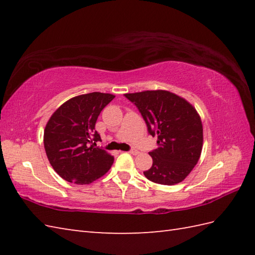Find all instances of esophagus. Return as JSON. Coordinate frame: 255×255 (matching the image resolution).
Instances as JSON below:
<instances>
[{"label":"esophagus","mask_w":255,"mask_h":255,"mask_svg":"<svg viewBox=\"0 0 255 255\" xmlns=\"http://www.w3.org/2000/svg\"><path fill=\"white\" fill-rule=\"evenodd\" d=\"M129 153H131V154H133V155H136V154H138V153H139V151H138V150H136V149H131L130 151H129Z\"/></svg>","instance_id":"esophagus-1"}]
</instances>
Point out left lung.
<instances>
[{
	"mask_svg": "<svg viewBox=\"0 0 255 255\" xmlns=\"http://www.w3.org/2000/svg\"><path fill=\"white\" fill-rule=\"evenodd\" d=\"M138 107L158 148L149 154L152 166L143 172L153 183H181L197 164L203 149V124L185 99L164 90L125 94Z\"/></svg>",
	"mask_w": 255,
	"mask_h": 255,
	"instance_id": "left-lung-1",
	"label": "left lung"
}]
</instances>
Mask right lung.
I'll return each instance as SVG.
<instances>
[{"label":"right lung","mask_w":255,"mask_h":255,"mask_svg":"<svg viewBox=\"0 0 255 255\" xmlns=\"http://www.w3.org/2000/svg\"><path fill=\"white\" fill-rule=\"evenodd\" d=\"M114 97L100 92L75 96L49 118L44 131L46 154L63 180L79 185L90 184L111 169L114 156L96 147L101 136L95 124Z\"/></svg>","instance_id":"1"}]
</instances>
